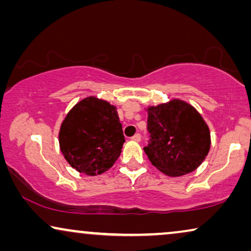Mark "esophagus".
<instances>
[{"label": "esophagus", "instance_id": "obj_1", "mask_svg": "<svg viewBox=\"0 0 251 251\" xmlns=\"http://www.w3.org/2000/svg\"><path fill=\"white\" fill-rule=\"evenodd\" d=\"M131 139L136 140V142H139V140L142 139V136H140V133H135V135L131 137Z\"/></svg>", "mask_w": 251, "mask_h": 251}]
</instances>
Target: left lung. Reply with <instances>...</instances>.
Wrapping results in <instances>:
<instances>
[{
    "mask_svg": "<svg viewBox=\"0 0 251 251\" xmlns=\"http://www.w3.org/2000/svg\"><path fill=\"white\" fill-rule=\"evenodd\" d=\"M149 145L154 167L171 177L192 173L210 150V131L197 109L179 99L147 108Z\"/></svg>",
    "mask_w": 251,
    "mask_h": 251,
    "instance_id": "1",
    "label": "left lung"
}]
</instances>
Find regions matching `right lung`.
Here are the masks:
<instances>
[{"label":"right lung","instance_id":"1","mask_svg":"<svg viewBox=\"0 0 251 251\" xmlns=\"http://www.w3.org/2000/svg\"><path fill=\"white\" fill-rule=\"evenodd\" d=\"M126 142L116 107L96 97L78 101L59 131L60 151L78 173L96 176L111 168Z\"/></svg>","mask_w":251,"mask_h":251}]
</instances>
